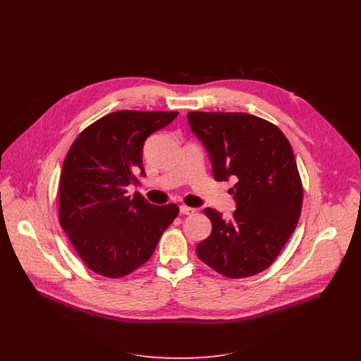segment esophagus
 I'll list each match as a JSON object with an SVG mask.
<instances>
[{"label":"esophagus","instance_id":"esophagus-1","mask_svg":"<svg viewBox=\"0 0 361 361\" xmlns=\"http://www.w3.org/2000/svg\"><path fill=\"white\" fill-rule=\"evenodd\" d=\"M180 214H182V215H193V214H196V208L180 206Z\"/></svg>","mask_w":361,"mask_h":361}]
</instances>
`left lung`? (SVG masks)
Segmentation results:
<instances>
[{"label": "left lung", "mask_w": 361, "mask_h": 361, "mask_svg": "<svg viewBox=\"0 0 361 361\" xmlns=\"http://www.w3.org/2000/svg\"><path fill=\"white\" fill-rule=\"evenodd\" d=\"M214 178L236 183L231 219L206 208L212 231L196 255L224 276L239 279L268 268L298 226L303 185L292 146L274 123L245 112H189Z\"/></svg>", "instance_id": "8db88e82"}]
</instances>
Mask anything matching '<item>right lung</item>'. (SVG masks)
Instances as JSON below:
<instances>
[{
  "instance_id": "1",
  "label": "right lung",
  "mask_w": 361,
  "mask_h": 361,
  "mask_svg": "<svg viewBox=\"0 0 361 361\" xmlns=\"http://www.w3.org/2000/svg\"><path fill=\"white\" fill-rule=\"evenodd\" d=\"M178 112L116 111L87 126L65 157L59 179V224L93 272L121 278L154 253L178 216L176 204L154 206L126 188L146 176L143 145Z\"/></svg>"
}]
</instances>
